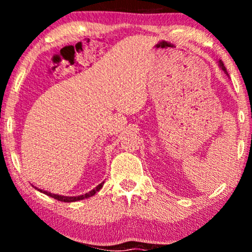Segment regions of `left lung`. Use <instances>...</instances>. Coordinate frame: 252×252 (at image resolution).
<instances>
[{"mask_svg":"<svg viewBox=\"0 0 252 252\" xmlns=\"http://www.w3.org/2000/svg\"><path fill=\"white\" fill-rule=\"evenodd\" d=\"M219 63H220V66H221V68H222V70H224V71H226V70H225V67H224V63H222V62H219Z\"/></svg>","mask_w":252,"mask_h":252,"instance_id":"8db88e82","label":"left lung"}]
</instances>
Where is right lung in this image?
<instances>
[{"instance_id":"right-lung-1","label":"right lung","mask_w":252,"mask_h":252,"mask_svg":"<svg viewBox=\"0 0 252 252\" xmlns=\"http://www.w3.org/2000/svg\"><path fill=\"white\" fill-rule=\"evenodd\" d=\"M103 184H104V182H102V184H99V185H98V186L96 187V189H94L92 190H90L89 193H85V194H84V195H78V196H63V195L52 194V193H50V192H45V190H41V189H39V190H40V192L45 193V194L52 196V198L57 199V200H59V201H63V202H73V201H78V200H83V199L90 198V196L94 195V194H96V193L98 192V190L102 189Z\"/></svg>"}]
</instances>
